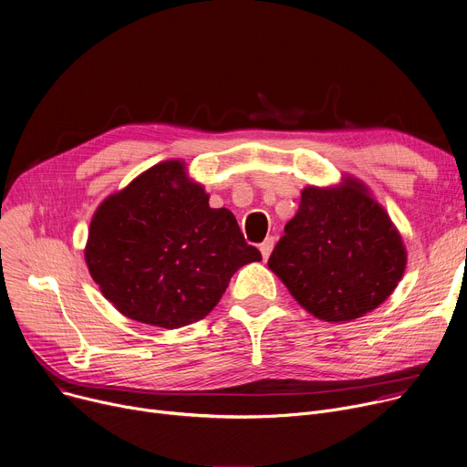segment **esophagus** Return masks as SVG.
Here are the masks:
<instances>
[{"label": "esophagus", "mask_w": 467, "mask_h": 467, "mask_svg": "<svg viewBox=\"0 0 467 467\" xmlns=\"http://www.w3.org/2000/svg\"><path fill=\"white\" fill-rule=\"evenodd\" d=\"M274 244H275V238H274V236H266L265 242L259 245L261 255H263L265 261L270 257V254H272V250H274Z\"/></svg>", "instance_id": "1"}]
</instances>
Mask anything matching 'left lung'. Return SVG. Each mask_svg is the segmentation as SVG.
Returning <instances> with one entry per match:
<instances>
[{
	"mask_svg": "<svg viewBox=\"0 0 467 467\" xmlns=\"http://www.w3.org/2000/svg\"><path fill=\"white\" fill-rule=\"evenodd\" d=\"M408 263L401 236L366 185H309L268 259L295 300L321 321L362 317L383 304Z\"/></svg>",
	"mask_w": 467,
	"mask_h": 467,
	"instance_id": "8db88e82",
	"label": "left lung"
}]
</instances>
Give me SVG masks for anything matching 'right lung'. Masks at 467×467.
<instances>
[{"label": "right lung", "instance_id": "right-lung-1", "mask_svg": "<svg viewBox=\"0 0 467 467\" xmlns=\"http://www.w3.org/2000/svg\"><path fill=\"white\" fill-rule=\"evenodd\" d=\"M182 161L137 176L96 210L84 250L88 270L119 314L161 328L204 319L233 274L261 261L227 208H210Z\"/></svg>", "mask_w": 467, "mask_h": 467}]
</instances>
